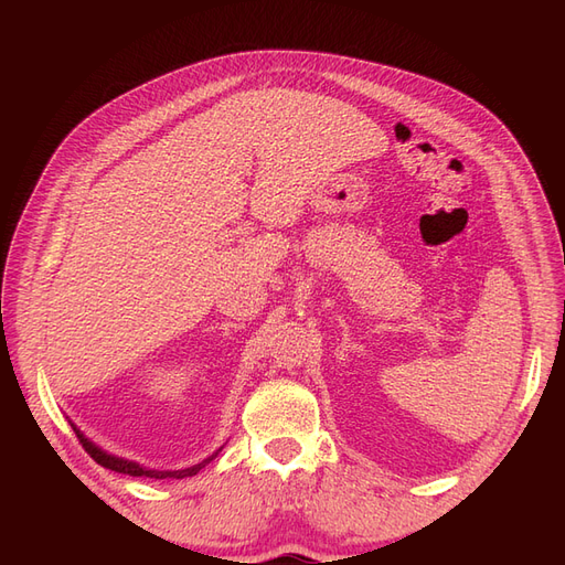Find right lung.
<instances>
[{"mask_svg":"<svg viewBox=\"0 0 565 565\" xmlns=\"http://www.w3.org/2000/svg\"><path fill=\"white\" fill-rule=\"evenodd\" d=\"M71 426H73V431L77 434V438H79V443H82V448L87 450L92 457H94V461H98L100 467H106V469H110V471H117V473H129V476H148V478H156V481H162V478H185V476H195L202 467H207L210 461L221 452V448L214 452V455H210L207 459H202L200 465H193V467H188V469H177V471H160V469H148V467H143V465H139V461H131V459H125V457H115V455H108L106 450H100L98 446H94V443L84 436L77 426L71 422Z\"/></svg>","mask_w":565,"mask_h":565,"instance_id":"right-lung-1","label":"right lung"}]
</instances>
